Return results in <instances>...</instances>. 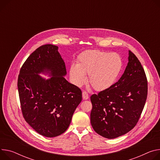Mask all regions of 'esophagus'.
I'll return each instance as SVG.
<instances>
[{
	"label": "esophagus",
	"instance_id": "esophagus-1",
	"mask_svg": "<svg viewBox=\"0 0 160 160\" xmlns=\"http://www.w3.org/2000/svg\"><path fill=\"white\" fill-rule=\"evenodd\" d=\"M82 98L83 99L86 100L89 98V94L86 91H83L82 92Z\"/></svg>",
	"mask_w": 160,
	"mask_h": 160
}]
</instances>
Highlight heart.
Instances as JSON below:
<instances>
[{
  "instance_id": "1",
  "label": "heart",
  "mask_w": 160,
  "mask_h": 160,
  "mask_svg": "<svg viewBox=\"0 0 160 160\" xmlns=\"http://www.w3.org/2000/svg\"><path fill=\"white\" fill-rule=\"evenodd\" d=\"M122 68V61L118 53L89 50L80 55L77 65L71 66L69 73L78 86L85 82V75H89V82L92 88L96 91H103L115 83Z\"/></svg>"
}]
</instances>
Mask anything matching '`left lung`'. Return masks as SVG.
<instances>
[{"label": "left lung", "mask_w": 160, "mask_h": 160, "mask_svg": "<svg viewBox=\"0 0 160 160\" xmlns=\"http://www.w3.org/2000/svg\"><path fill=\"white\" fill-rule=\"evenodd\" d=\"M148 89L146 72L138 58L129 50L128 65L118 82L91 96V123L94 130L109 139L129 132L140 119Z\"/></svg>", "instance_id": "obj_1"}]
</instances>
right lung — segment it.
Returning a JSON list of instances; mask_svg holds the SVG:
<instances>
[{
    "instance_id": "obj_1",
    "label": "right lung",
    "mask_w": 160,
    "mask_h": 160,
    "mask_svg": "<svg viewBox=\"0 0 160 160\" xmlns=\"http://www.w3.org/2000/svg\"><path fill=\"white\" fill-rule=\"evenodd\" d=\"M47 72L46 80L38 74ZM65 63L58 47L42 45L22 65L18 78L22 112L25 121L39 134L55 137L65 132L82 101V91L68 82Z\"/></svg>"
}]
</instances>
